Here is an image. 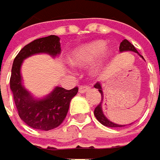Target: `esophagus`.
Segmentation results:
<instances>
[{"instance_id": "obj_1", "label": "esophagus", "mask_w": 160, "mask_h": 160, "mask_svg": "<svg viewBox=\"0 0 160 160\" xmlns=\"http://www.w3.org/2000/svg\"><path fill=\"white\" fill-rule=\"evenodd\" d=\"M89 89H90V87L88 86V85H83V86H80V88H79V92L81 93V94H83L85 92H87V91H88Z\"/></svg>"}]
</instances>
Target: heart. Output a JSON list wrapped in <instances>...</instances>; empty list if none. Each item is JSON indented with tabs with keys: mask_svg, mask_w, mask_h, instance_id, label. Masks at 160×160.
Masks as SVG:
<instances>
[{
	"mask_svg": "<svg viewBox=\"0 0 160 160\" xmlns=\"http://www.w3.org/2000/svg\"><path fill=\"white\" fill-rule=\"evenodd\" d=\"M106 49V43L99 40L92 43L84 44L80 47L74 49L69 55V60L72 64L76 66H88L96 61L101 57ZM109 52H105V57L108 56ZM101 71V65L94 68V72L96 74Z\"/></svg>",
	"mask_w": 160,
	"mask_h": 160,
	"instance_id": "obj_1",
	"label": "heart"
}]
</instances>
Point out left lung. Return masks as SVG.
I'll return each instance as SVG.
<instances>
[{
  "mask_svg": "<svg viewBox=\"0 0 160 160\" xmlns=\"http://www.w3.org/2000/svg\"><path fill=\"white\" fill-rule=\"evenodd\" d=\"M119 50H120V52H125V51H131V52H135L138 53V51H137V49L135 48L134 45L132 44V43L129 42L127 39H124V40H122L120 43V47H119ZM141 56V55H140ZM141 57L143 58V56H141ZM95 88H97L99 90V92L101 93V95H102V101H101V102L99 103L98 105L96 106V108H94V116L96 117V119L98 120L102 124H103L104 126H107V127H110V128H117V127H123V126L125 125H119V124H116V123H114V122H112L109 120H108L107 117H105L104 115H103L102 113V100H103V93H102V86L101 84L99 83V82H96L94 86Z\"/></svg>",
  "mask_w": 160,
  "mask_h": 160,
  "instance_id": "8db88e82",
  "label": "left lung"
}]
</instances>
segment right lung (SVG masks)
Returning <instances> with one entry per match:
<instances>
[{"label":"right lung","instance_id":"right-lung-1","mask_svg":"<svg viewBox=\"0 0 160 160\" xmlns=\"http://www.w3.org/2000/svg\"><path fill=\"white\" fill-rule=\"evenodd\" d=\"M59 38L54 35L36 39L21 50L14 59L10 88L18 115L28 126L36 130H50L61 124L66 117L70 102L78 93V87L66 90L57 87L48 96L34 100L22 85L21 66L23 59L36 53H48L53 57L60 53Z\"/></svg>","mask_w":160,"mask_h":160}]
</instances>
